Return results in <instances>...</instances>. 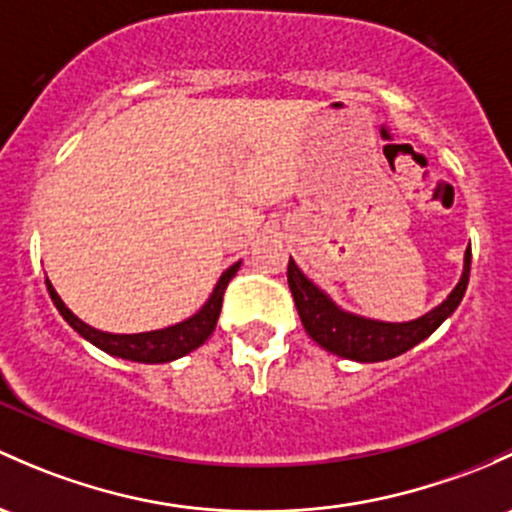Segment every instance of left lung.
<instances>
[{"mask_svg":"<svg viewBox=\"0 0 512 512\" xmlns=\"http://www.w3.org/2000/svg\"><path fill=\"white\" fill-rule=\"evenodd\" d=\"M471 272V245L466 250L464 274H461L459 284L454 292L441 301L434 311L424 314L422 319L407 321V324H385V321L363 319V316L348 314V311L338 309L331 299L316 287L314 282L304 277L297 262L289 257L287 267V282L292 289L294 304H297L299 319L304 324L306 333L326 348L328 353H336L341 358L360 360V363H378V360H390L395 355H402L410 348L422 343L424 338L432 336L441 326L446 316L456 311L461 304L469 284Z\"/></svg>","mask_w":512,"mask_h":512,"instance_id":"8db88e82","label":"left lung"}]
</instances>
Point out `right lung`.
I'll list each match as a JSON object with an SVG mask.
<instances>
[{
    "label": "right lung",
    "instance_id": "right-lung-1",
    "mask_svg": "<svg viewBox=\"0 0 512 512\" xmlns=\"http://www.w3.org/2000/svg\"><path fill=\"white\" fill-rule=\"evenodd\" d=\"M240 262H235L233 267L223 272V277L218 279L215 284L211 299L206 301L201 311L191 319L181 321V324L169 326V328H161V331H149V333H105L98 331V328L83 324L78 316L63 304L61 297L56 294V289L51 287V282L46 279V287L48 294H51L53 304L56 309L61 311L63 319L71 324L75 331L80 333L83 338H88L93 346H98L100 351L117 355V358H125V360H137V363H169V360L181 358V355L196 351L198 346L206 343V338L211 336L215 324H218V316H220V306H223V294L228 289L230 279L235 277L238 272Z\"/></svg>",
    "mask_w": 512,
    "mask_h": 512
}]
</instances>
